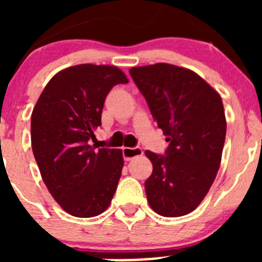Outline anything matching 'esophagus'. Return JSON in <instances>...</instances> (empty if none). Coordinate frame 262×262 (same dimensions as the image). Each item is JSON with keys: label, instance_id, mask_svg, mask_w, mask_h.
Returning <instances> with one entry per match:
<instances>
[{"label": "esophagus", "instance_id": "esophagus-1", "mask_svg": "<svg viewBox=\"0 0 262 262\" xmlns=\"http://www.w3.org/2000/svg\"><path fill=\"white\" fill-rule=\"evenodd\" d=\"M143 155V149L140 147H134V148H128L124 147L123 148V157L126 161H129V160H133L134 157H138Z\"/></svg>", "mask_w": 262, "mask_h": 262}]
</instances>
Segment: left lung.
<instances>
[{
	"label": "left lung",
	"mask_w": 262,
	"mask_h": 262,
	"mask_svg": "<svg viewBox=\"0 0 262 262\" xmlns=\"http://www.w3.org/2000/svg\"><path fill=\"white\" fill-rule=\"evenodd\" d=\"M129 75L169 142L165 155L145 151L154 165L144 184L148 203L163 216L189 214L221 166L227 129L221 96L195 72L166 62L135 67Z\"/></svg>",
	"instance_id": "left-lung-1"
}]
</instances>
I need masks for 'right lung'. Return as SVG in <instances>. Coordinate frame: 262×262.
Returning <instances> with one entry per match:
<instances>
[{"mask_svg":"<svg viewBox=\"0 0 262 262\" xmlns=\"http://www.w3.org/2000/svg\"><path fill=\"white\" fill-rule=\"evenodd\" d=\"M113 66L62 69L41 92L31 114V147L41 178L61 209L77 217L102 214L117 190L122 149L92 145L113 86L127 84Z\"/></svg>","mask_w":262,"mask_h":262,"instance_id":"add662e5","label":"right lung"}]
</instances>
